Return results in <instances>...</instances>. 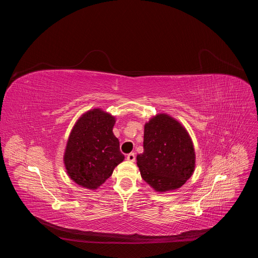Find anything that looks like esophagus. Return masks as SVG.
Wrapping results in <instances>:
<instances>
[{"label": "esophagus", "instance_id": "esophagus-1", "mask_svg": "<svg viewBox=\"0 0 258 258\" xmlns=\"http://www.w3.org/2000/svg\"><path fill=\"white\" fill-rule=\"evenodd\" d=\"M126 159H127L128 161H131V162H134V161L136 160V154H135L134 152H132V153L127 154V156H126Z\"/></svg>", "mask_w": 258, "mask_h": 258}]
</instances>
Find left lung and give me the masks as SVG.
<instances>
[{
  "instance_id": "8db88e82",
  "label": "left lung",
  "mask_w": 258,
  "mask_h": 258,
  "mask_svg": "<svg viewBox=\"0 0 258 258\" xmlns=\"http://www.w3.org/2000/svg\"><path fill=\"white\" fill-rule=\"evenodd\" d=\"M144 152L137 164L145 181L157 192L175 190L189 179L195 168V151L185 127L166 114L145 124Z\"/></svg>"
}]
</instances>
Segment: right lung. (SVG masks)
I'll return each instance as SVG.
<instances>
[{"instance_id": "obj_1", "label": "right lung", "mask_w": 258, "mask_h": 258, "mask_svg": "<svg viewBox=\"0 0 258 258\" xmlns=\"http://www.w3.org/2000/svg\"><path fill=\"white\" fill-rule=\"evenodd\" d=\"M115 118L101 109L85 113L73 126L64 153L68 175L78 185L95 190L123 161L112 130Z\"/></svg>"}]
</instances>
